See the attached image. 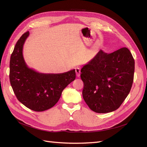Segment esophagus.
Segmentation results:
<instances>
[{"instance_id":"34e87169","label":"esophagus","mask_w":147,"mask_h":147,"mask_svg":"<svg viewBox=\"0 0 147 147\" xmlns=\"http://www.w3.org/2000/svg\"><path fill=\"white\" fill-rule=\"evenodd\" d=\"M75 72H76V75L77 77H79L80 76V69L79 68H77L75 69Z\"/></svg>"}]
</instances>
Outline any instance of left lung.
Wrapping results in <instances>:
<instances>
[{
  "label": "left lung",
  "mask_w": 147,
  "mask_h": 147,
  "mask_svg": "<svg viewBox=\"0 0 147 147\" xmlns=\"http://www.w3.org/2000/svg\"><path fill=\"white\" fill-rule=\"evenodd\" d=\"M135 62L126 47L112 53L100 50L81 69L83 97L90 109L105 113L118 109L129 93Z\"/></svg>",
  "instance_id": "obj_1"
}]
</instances>
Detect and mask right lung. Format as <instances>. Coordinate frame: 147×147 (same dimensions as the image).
<instances>
[{"label":"right lung","instance_id":"add662e5","mask_svg":"<svg viewBox=\"0 0 147 147\" xmlns=\"http://www.w3.org/2000/svg\"><path fill=\"white\" fill-rule=\"evenodd\" d=\"M29 31L22 35L16 43L10 61V81L15 94L28 109L42 112L58 102L64 89L75 79V69L58 74L36 72L26 65L23 47Z\"/></svg>","mask_w":147,"mask_h":147}]
</instances>
